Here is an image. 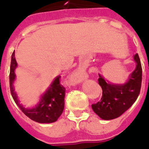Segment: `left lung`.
<instances>
[{
    "instance_id": "left-lung-1",
    "label": "left lung",
    "mask_w": 149,
    "mask_h": 149,
    "mask_svg": "<svg viewBox=\"0 0 149 149\" xmlns=\"http://www.w3.org/2000/svg\"><path fill=\"white\" fill-rule=\"evenodd\" d=\"M136 66L124 84H111L100 75L99 84L103 90L100 102L91 105L95 113L105 120L120 116L131 107L139 95L142 82V67L138 54L134 55Z\"/></svg>"
}]
</instances>
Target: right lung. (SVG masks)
<instances>
[{
    "mask_svg": "<svg viewBox=\"0 0 149 149\" xmlns=\"http://www.w3.org/2000/svg\"><path fill=\"white\" fill-rule=\"evenodd\" d=\"M14 52L13 53L9 73V86L13 99L15 101L22 112L35 122L41 123H54L57 121L62 115L64 109V98H65V87L60 83L61 76H58L54 80L50 87L43 95L39 103L33 108H25L20 104L17 94L14 91L13 83L15 80V70L17 63L15 59Z\"/></svg>",
    "mask_w": 149,
    "mask_h": 149,
    "instance_id": "1",
    "label": "right lung"
}]
</instances>
